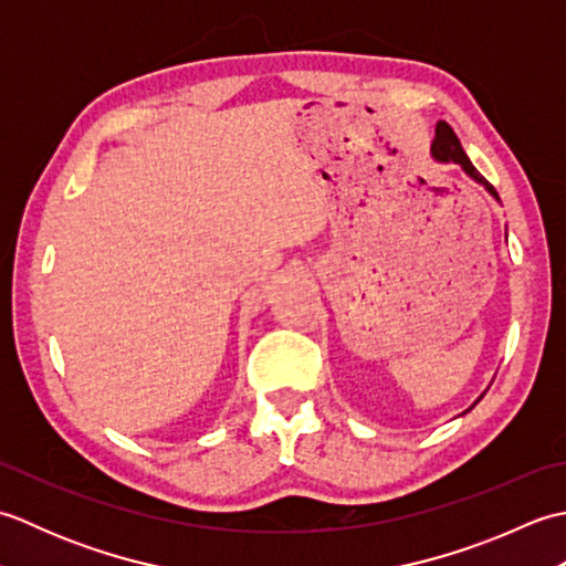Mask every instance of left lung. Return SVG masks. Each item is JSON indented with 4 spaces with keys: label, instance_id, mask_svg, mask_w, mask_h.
<instances>
[{
    "label": "left lung",
    "instance_id": "1",
    "mask_svg": "<svg viewBox=\"0 0 566 566\" xmlns=\"http://www.w3.org/2000/svg\"><path fill=\"white\" fill-rule=\"evenodd\" d=\"M430 153H432V158H436L438 163H457V165H460L462 170L474 179V182L482 185L489 191V195L499 201L496 189L491 187L482 175H479V170H476L472 163H469L467 153L462 150V143H460V138L454 136V130L450 128V124L438 122V126H436V140H432Z\"/></svg>",
    "mask_w": 566,
    "mask_h": 566
}]
</instances>
